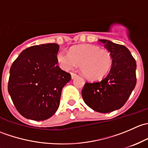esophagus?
<instances>
[{
    "label": "esophagus",
    "mask_w": 148,
    "mask_h": 148,
    "mask_svg": "<svg viewBox=\"0 0 148 148\" xmlns=\"http://www.w3.org/2000/svg\"><path fill=\"white\" fill-rule=\"evenodd\" d=\"M71 79H74V78H76V77H77V74H75V73H71Z\"/></svg>",
    "instance_id": "1"
}]
</instances>
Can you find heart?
Returning a JSON list of instances; mask_svg holds the SVG:
<instances>
[{
    "mask_svg": "<svg viewBox=\"0 0 148 148\" xmlns=\"http://www.w3.org/2000/svg\"><path fill=\"white\" fill-rule=\"evenodd\" d=\"M57 59L61 66L66 70L74 68L80 64L82 74L90 79L104 77L112 64V58L108 50L90 44L75 46L70 52L60 51L57 54Z\"/></svg>",
    "mask_w": 148,
    "mask_h": 148,
    "instance_id": "heart-1",
    "label": "heart"
}]
</instances>
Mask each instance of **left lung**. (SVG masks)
Instances as JSON below:
<instances>
[{
    "mask_svg": "<svg viewBox=\"0 0 148 148\" xmlns=\"http://www.w3.org/2000/svg\"><path fill=\"white\" fill-rule=\"evenodd\" d=\"M112 58L111 69L102 80L86 82L82 91L85 104L95 111L108 113L120 109L136 85V62L125 46L99 39Z\"/></svg>",
    "mask_w": 148,
    "mask_h": 148,
    "instance_id": "1",
    "label": "left lung"
}]
</instances>
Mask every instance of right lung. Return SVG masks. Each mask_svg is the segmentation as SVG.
I'll return each mask as SVG.
<instances>
[{"label":"right lung","instance_id":"add662e5","mask_svg":"<svg viewBox=\"0 0 148 148\" xmlns=\"http://www.w3.org/2000/svg\"><path fill=\"white\" fill-rule=\"evenodd\" d=\"M57 44L23 50L10 69L8 89L19 113L29 120L50 118L57 111L62 90L71 74L58 66Z\"/></svg>","mask_w":148,"mask_h":148}]
</instances>
